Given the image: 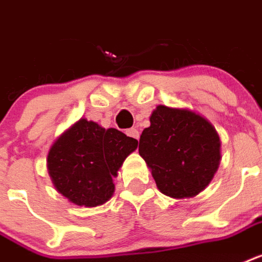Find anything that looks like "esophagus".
I'll return each instance as SVG.
<instances>
[{
  "label": "esophagus",
  "mask_w": 262,
  "mask_h": 262,
  "mask_svg": "<svg viewBox=\"0 0 262 262\" xmlns=\"http://www.w3.org/2000/svg\"><path fill=\"white\" fill-rule=\"evenodd\" d=\"M126 135L129 136V137L137 140V141H138V138H140V132H138L136 127H132V129H129V130L126 132Z\"/></svg>",
  "instance_id": "obj_1"
}]
</instances>
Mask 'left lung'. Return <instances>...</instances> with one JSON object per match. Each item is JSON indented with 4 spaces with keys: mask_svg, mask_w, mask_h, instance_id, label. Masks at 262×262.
<instances>
[{
    "mask_svg": "<svg viewBox=\"0 0 262 262\" xmlns=\"http://www.w3.org/2000/svg\"><path fill=\"white\" fill-rule=\"evenodd\" d=\"M220 136L207 120L163 105L152 113L138 145L157 188L176 199L205 190L220 165Z\"/></svg>",
    "mask_w": 262,
    "mask_h": 262,
    "instance_id": "8db88e82",
    "label": "left lung"
}]
</instances>
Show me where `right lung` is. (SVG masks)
Returning <instances> with one entry per match:
<instances>
[{
	"instance_id": "add662e5",
	"label": "right lung",
	"mask_w": 262,
	"mask_h": 262,
	"mask_svg": "<svg viewBox=\"0 0 262 262\" xmlns=\"http://www.w3.org/2000/svg\"><path fill=\"white\" fill-rule=\"evenodd\" d=\"M138 141L114 127L79 120L48 153V171L56 190L78 206L103 205L114 192L113 176Z\"/></svg>"
}]
</instances>
